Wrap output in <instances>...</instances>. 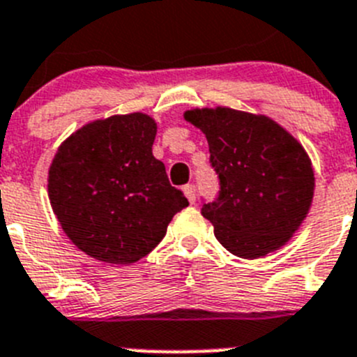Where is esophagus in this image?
<instances>
[{
    "instance_id": "34e87169",
    "label": "esophagus",
    "mask_w": 357,
    "mask_h": 357,
    "mask_svg": "<svg viewBox=\"0 0 357 357\" xmlns=\"http://www.w3.org/2000/svg\"><path fill=\"white\" fill-rule=\"evenodd\" d=\"M183 192H185L188 202H192V204H194V202H195V186L194 185H185V186H183Z\"/></svg>"
}]
</instances>
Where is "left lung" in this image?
<instances>
[{
    "mask_svg": "<svg viewBox=\"0 0 357 357\" xmlns=\"http://www.w3.org/2000/svg\"><path fill=\"white\" fill-rule=\"evenodd\" d=\"M185 121L206 135L220 190L202 217L231 255L255 259L281 249L313 201L314 176L304 147L265 115L195 108Z\"/></svg>",
    "mask_w": 357,
    "mask_h": 357,
    "instance_id": "8db88e82",
    "label": "left lung"
}]
</instances>
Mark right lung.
Masks as SVG:
<instances>
[{
  "label": "right lung",
  "mask_w": 357,
  "mask_h": 357,
  "mask_svg": "<svg viewBox=\"0 0 357 357\" xmlns=\"http://www.w3.org/2000/svg\"><path fill=\"white\" fill-rule=\"evenodd\" d=\"M155 137V119L135 112L85 124L56 151L47 176L51 208L85 255L114 265L139 261L188 206L153 156Z\"/></svg>",
  "instance_id": "add662e5"
}]
</instances>
